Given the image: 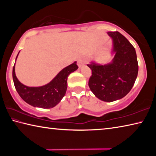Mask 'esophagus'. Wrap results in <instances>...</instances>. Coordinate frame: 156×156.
Listing matches in <instances>:
<instances>
[{"mask_svg": "<svg viewBox=\"0 0 156 156\" xmlns=\"http://www.w3.org/2000/svg\"><path fill=\"white\" fill-rule=\"evenodd\" d=\"M84 63H85V60H84V59L80 58V59H79L78 60V65L79 67H82V66H83L84 64Z\"/></svg>", "mask_w": 156, "mask_h": 156, "instance_id": "1", "label": "esophagus"}]
</instances>
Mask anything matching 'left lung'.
Segmentation results:
<instances>
[{
    "instance_id": "obj_1",
    "label": "left lung",
    "mask_w": 156,
    "mask_h": 156,
    "mask_svg": "<svg viewBox=\"0 0 156 156\" xmlns=\"http://www.w3.org/2000/svg\"><path fill=\"white\" fill-rule=\"evenodd\" d=\"M108 34L113 39L114 58L108 65H88L91 69L88 84L98 98L113 102L131 91L138 76V63L135 48L122 34L118 31Z\"/></svg>"
}]
</instances>
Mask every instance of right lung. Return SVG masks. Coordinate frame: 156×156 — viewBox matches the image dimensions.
Instances as JSON below:
<instances>
[{"label": "right lung", "mask_w": 156, "mask_h": 156, "mask_svg": "<svg viewBox=\"0 0 156 156\" xmlns=\"http://www.w3.org/2000/svg\"><path fill=\"white\" fill-rule=\"evenodd\" d=\"M14 65L12 77L18 94L29 105L43 109H50L59 103L67 91L68 76L78 68L75 62L60 71L49 83L38 87H30L23 84L18 80L15 74Z\"/></svg>", "instance_id": "add662e5"}]
</instances>
